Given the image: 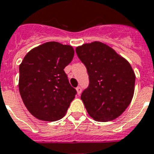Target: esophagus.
I'll return each mask as SVG.
<instances>
[{
  "mask_svg": "<svg viewBox=\"0 0 154 154\" xmlns=\"http://www.w3.org/2000/svg\"><path fill=\"white\" fill-rule=\"evenodd\" d=\"M76 90H77V93L78 95H80V94H82V88L80 86L77 87V88H76Z\"/></svg>",
  "mask_w": 154,
  "mask_h": 154,
  "instance_id": "1",
  "label": "esophagus"
}]
</instances>
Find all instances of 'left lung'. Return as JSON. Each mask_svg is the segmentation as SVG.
Listing matches in <instances>:
<instances>
[{"label": "left lung", "mask_w": 154, "mask_h": 154, "mask_svg": "<svg viewBox=\"0 0 154 154\" xmlns=\"http://www.w3.org/2000/svg\"><path fill=\"white\" fill-rule=\"evenodd\" d=\"M76 53L89 74V85L81 96L89 115L97 122L116 119L134 97L135 73L132 66L114 49L100 42L77 46Z\"/></svg>", "instance_id": "1"}]
</instances>
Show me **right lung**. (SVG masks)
Returning a JSON list of instances; mask_svg holds the SVG:
<instances>
[{
  "instance_id": "1",
  "label": "right lung",
  "mask_w": 154,
  "mask_h": 154,
  "mask_svg": "<svg viewBox=\"0 0 154 154\" xmlns=\"http://www.w3.org/2000/svg\"><path fill=\"white\" fill-rule=\"evenodd\" d=\"M74 56L71 45L49 42L35 47L19 66V91L25 107L37 119L55 122L67 112L77 91L64 71Z\"/></svg>"
}]
</instances>
